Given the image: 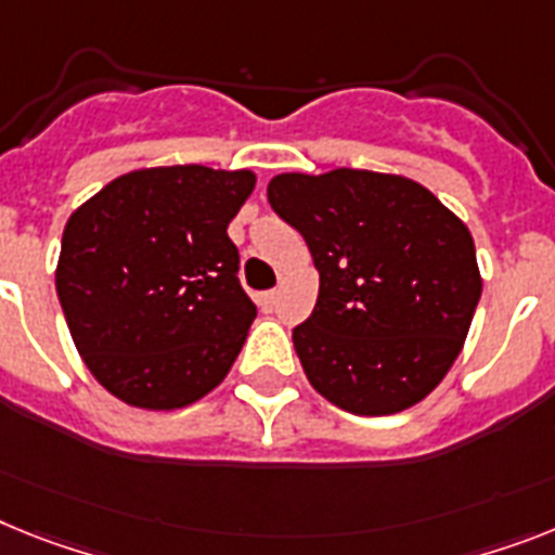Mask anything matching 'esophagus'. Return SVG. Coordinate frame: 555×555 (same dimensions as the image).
<instances>
[{"label": "esophagus", "instance_id": "1", "mask_svg": "<svg viewBox=\"0 0 555 555\" xmlns=\"http://www.w3.org/2000/svg\"><path fill=\"white\" fill-rule=\"evenodd\" d=\"M279 301V291H264L262 296H259V305L264 307V310H273Z\"/></svg>", "mask_w": 555, "mask_h": 555}]
</instances>
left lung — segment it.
I'll return each mask as SVG.
<instances>
[{"label":"left lung","mask_w":555,"mask_h":555,"mask_svg":"<svg viewBox=\"0 0 555 555\" xmlns=\"http://www.w3.org/2000/svg\"><path fill=\"white\" fill-rule=\"evenodd\" d=\"M268 203L319 270V301L293 327L307 380L352 414L426 398L457 361L482 293L468 228L421 183L361 169L276 175Z\"/></svg>","instance_id":"1"}]
</instances>
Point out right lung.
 Here are the masks:
<instances>
[{
  "mask_svg": "<svg viewBox=\"0 0 555 555\" xmlns=\"http://www.w3.org/2000/svg\"><path fill=\"white\" fill-rule=\"evenodd\" d=\"M254 183L208 166L141 169L69 217L55 291L83 364L115 398L180 409L228 375L256 319L228 222Z\"/></svg>",
  "mask_w": 555,
  "mask_h": 555,
  "instance_id": "1",
  "label": "right lung"
}]
</instances>
